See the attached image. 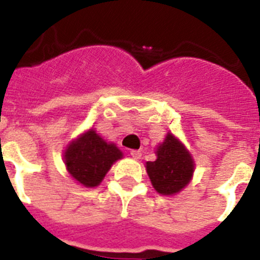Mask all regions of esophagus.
<instances>
[{
	"mask_svg": "<svg viewBox=\"0 0 260 260\" xmlns=\"http://www.w3.org/2000/svg\"><path fill=\"white\" fill-rule=\"evenodd\" d=\"M131 156H132V158L136 159V160H138V159L142 158V151L132 150V151H131Z\"/></svg>",
	"mask_w": 260,
	"mask_h": 260,
	"instance_id": "1",
	"label": "esophagus"
}]
</instances>
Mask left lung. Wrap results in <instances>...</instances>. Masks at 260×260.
Masks as SVG:
<instances>
[{
	"mask_svg": "<svg viewBox=\"0 0 260 260\" xmlns=\"http://www.w3.org/2000/svg\"><path fill=\"white\" fill-rule=\"evenodd\" d=\"M156 159L146 163L154 189L162 196H174L185 189L193 178L194 159L185 144L171 132L156 147Z\"/></svg>",
	"mask_w": 260,
	"mask_h": 260,
	"instance_id": "left-lung-1",
	"label": "left lung"
}]
</instances>
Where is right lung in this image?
Listing matches in <instances>:
<instances>
[{"mask_svg":"<svg viewBox=\"0 0 260 260\" xmlns=\"http://www.w3.org/2000/svg\"><path fill=\"white\" fill-rule=\"evenodd\" d=\"M124 156L114 143L106 142L95 129H87L67 144L63 160L67 173L77 183L95 187L114 162Z\"/></svg>","mask_w":260,"mask_h":260,"instance_id":"1","label":"right lung"}]
</instances>
